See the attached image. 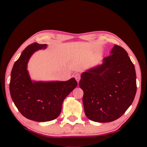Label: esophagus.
<instances>
[{
    "label": "esophagus",
    "instance_id": "obj_1",
    "mask_svg": "<svg viewBox=\"0 0 147 147\" xmlns=\"http://www.w3.org/2000/svg\"><path fill=\"white\" fill-rule=\"evenodd\" d=\"M74 78H75V79L76 80V81L78 82H79L80 79V74L79 73L75 74V75H74Z\"/></svg>",
    "mask_w": 147,
    "mask_h": 147
}]
</instances>
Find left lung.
I'll return each mask as SVG.
<instances>
[{
  "label": "left lung",
  "instance_id": "1",
  "mask_svg": "<svg viewBox=\"0 0 147 147\" xmlns=\"http://www.w3.org/2000/svg\"><path fill=\"white\" fill-rule=\"evenodd\" d=\"M103 63L81 74L79 86L89 119L109 123L121 117L133 102L137 85L135 67L123 47L115 45Z\"/></svg>",
  "mask_w": 147,
  "mask_h": 147
}]
</instances>
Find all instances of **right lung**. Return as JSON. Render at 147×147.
Segmentation results:
<instances>
[{
    "mask_svg": "<svg viewBox=\"0 0 147 147\" xmlns=\"http://www.w3.org/2000/svg\"><path fill=\"white\" fill-rule=\"evenodd\" d=\"M46 44L30 45L15 62L11 73L9 91L15 105L26 118L37 122L56 119L67 96L76 88L74 78L65 82H32L27 70L30 58L35 52L45 49Z\"/></svg>",
    "mask_w": 147,
    "mask_h": 147,
    "instance_id": "obj_1",
    "label": "right lung"
}]
</instances>
